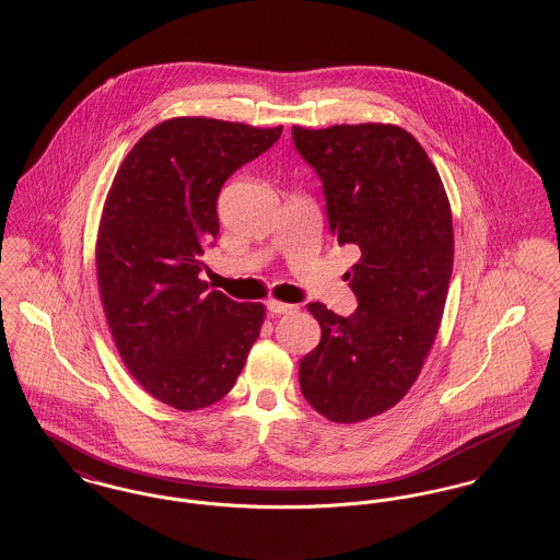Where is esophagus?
I'll return each mask as SVG.
<instances>
[{
  "instance_id": "esophagus-1",
  "label": "esophagus",
  "mask_w": 560,
  "mask_h": 560,
  "mask_svg": "<svg viewBox=\"0 0 560 560\" xmlns=\"http://www.w3.org/2000/svg\"><path fill=\"white\" fill-rule=\"evenodd\" d=\"M267 310H269L271 314L280 316V314H289V312H294L296 307L291 305V303H284V301H276V299H271V301L267 303Z\"/></svg>"
}]
</instances>
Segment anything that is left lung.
Masks as SVG:
<instances>
[{"label": "left lung", "instance_id": "8db88e82", "mask_svg": "<svg viewBox=\"0 0 560 560\" xmlns=\"http://www.w3.org/2000/svg\"><path fill=\"white\" fill-rule=\"evenodd\" d=\"M293 141L323 178L330 232L360 253L352 316L307 305L323 337L301 358L299 385L326 419L355 423L398 405L432 350L453 271L451 205L425 149L396 124L293 126Z\"/></svg>", "mask_w": 560, "mask_h": 560}]
</instances>
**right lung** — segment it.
<instances>
[{
	"label": "right lung",
	"instance_id": "add662e5",
	"mask_svg": "<svg viewBox=\"0 0 560 560\" xmlns=\"http://www.w3.org/2000/svg\"><path fill=\"white\" fill-rule=\"evenodd\" d=\"M282 126L212 118L153 126L124 158L96 236V280L119 355L139 385L178 411L221 400L266 320L200 280L219 236L223 183L259 158Z\"/></svg>",
	"mask_w": 560,
	"mask_h": 560
}]
</instances>
